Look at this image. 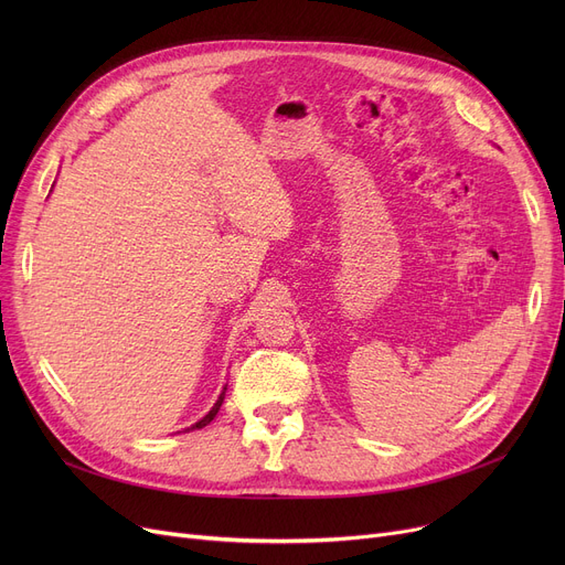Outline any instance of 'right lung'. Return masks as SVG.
Returning a JSON list of instances; mask_svg holds the SVG:
<instances>
[{
	"instance_id": "add662e5",
	"label": "right lung",
	"mask_w": 565,
	"mask_h": 565,
	"mask_svg": "<svg viewBox=\"0 0 565 565\" xmlns=\"http://www.w3.org/2000/svg\"><path fill=\"white\" fill-rule=\"evenodd\" d=\"M224 392H226V387H224ZM224 392L220 394V398H217V403L213 405V409H211V412H207V414H205V417H203L201 422H196V424H194L192 428H188V430H196V428H203V426H207V424H211V422L215 419V414L220 412V407H222V403H224Z\"/></svg>"
}]
</instances>
